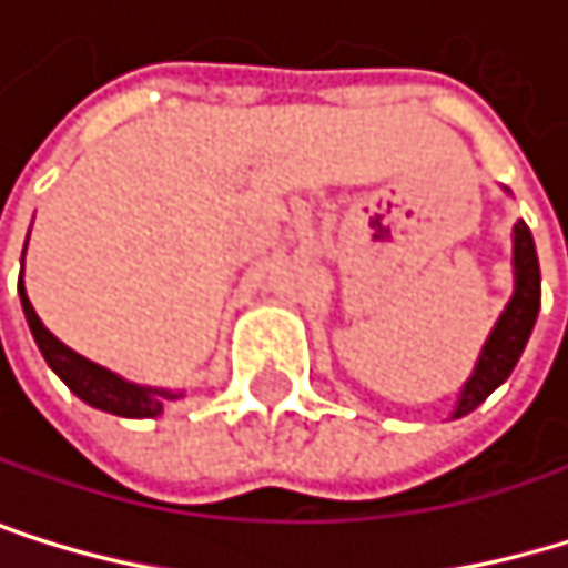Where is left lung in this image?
<instances>
[{
	"instance_id": "8db88e82",
	"label": "left lung",
	"mask_w": 568,
	"mask_h": 568,
	"mask_svg": "<svg viewBox=\"0 0 568 568\" xmlns=\"http://www.w3.org/2000/svg\"><path fill=\"white\" fill-rule=\"evenodd\" d=\"M511 274H515V291H511L505 311L498 315L488 342L480 345L474 373L460 386L450 419H460L470 409H477L511 376V368L518 365V358L528 345V335L535 328L538 304H542V274H538V253H535L531 230L521 220L511 230Z\"/></svg>"
}]
</instances>
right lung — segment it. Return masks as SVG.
I'll return each mask as SVG.
<instances>
[{
    "mask_svg": "<svg viewBox=\"0 0 568 568\" xmlns=\"http://www.w3.org/2000/svg\"><path fill=\"white\" fill-rule=\"evenodd\" d=\"M30 243V236H26ZM26 257V250H22ZM19 301H22V315H26V325H30L33 338H37V348L43 352L47 365L53 373L67 383V389L83 399L94 409H104V413H114V416H128V419H149V416H159L165 409V403L172 399H182L185 393H175V389H159V386H141V383H131L111 368L83 358L80 352H73L70 345H63L37 315V307L30 304V294L22 287V271H19Z\"/></svg>",
    "mask_w": 568,
    "mask_h": 568,
    "instance_id": "obj_1",
    "label": "right lung"
}]
</instances>
